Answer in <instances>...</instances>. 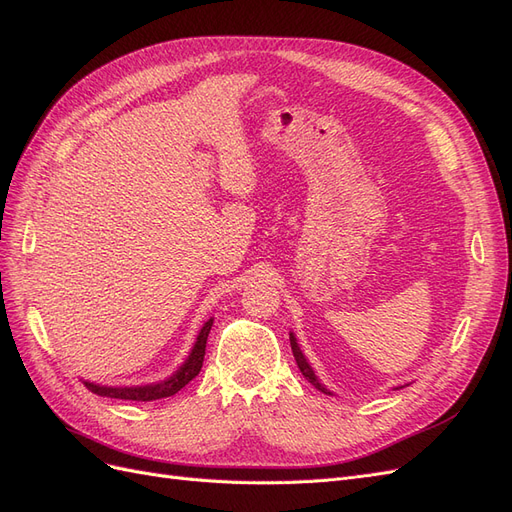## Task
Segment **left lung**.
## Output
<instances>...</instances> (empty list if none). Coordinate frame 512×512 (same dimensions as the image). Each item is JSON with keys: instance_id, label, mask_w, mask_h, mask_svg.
Segmentation results:
<instances>
[{"instance_id": "left-lung-1", "label": "left lung", "mask_w": 512, "mask_h": 512, "mask_svg": "<svg viewBox=\"0 0 512 512\" xmlns=\"http://www.w3.org/2000/svg\"><path fill=\"white\" fill-rule=\"evenodd\" d=\"M290 346H292V354H294V361H297V365H299V369H301V374L305 376V380L307 382H312L318 391H322V393H327V395H331L327 389H324V386L320 384V380L316 378V374L312 371V367L307 365V361H305V356H303V352L299 350V346H297V339H294V335L290 333Z\"/></svg>"}]
</instances>
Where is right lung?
<instances>
[{
    "label": "right lung",
    "instance_id": "right-lung-1",
    "mask_svg": "<svg viewBox=\"0 0 512 512\" xmlns=\"http://www.w3.org/2000/svg\"><path fill=\"white\" fill-rule=\"evenodd\" d=\"M213 320H207L205 327L200 329L196 344L185 361L173 376L164 382L158 384H147V386H100L94 382H85L87 389L96 395L102 397H111V399H128V401H156V399H164V397H173L175 393H179L185 384L190 380H194L198 376L200 367H203L205 361V350H207V337L211 331Z\"/></svg>",
    "mask_w": 512,
    "mask_h": 512
}]
</instances>
